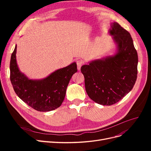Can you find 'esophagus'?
Returning a JSON list of instances; mask_svg holds the SVG:
<instances>
[{"instance_id": "esophagus-1", "label": "esophagus", "mask_w": 151, "mask_h": 151, "mask_svg": "<svg viewBox=\"0 0 151 151\" xmlns=\"http://www.w3.org/2000/svg\"><path fill=\"white\" fill-rule=\"evenodd\" d=\"M84 64V62L81 60H79L77 61V69L80 70L81 66Z\"/></svg>"}]
</instances>
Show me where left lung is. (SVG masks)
<instances>
[{
    "label": "left lung",
    "instance_id": "left-lung-1",
    "mask_svg": "<svg viewBox=\"0 0 151 151\" xmlns=\"http://www.w3.org/2000/svg\"><path fill=\"white\" fill-rule=\"evenodd\" d=\"M109 34L116 44L115 53L91 61L81 68L89 97L106 106L118 102L132 89L138 64L137 53L129 32L114 22Z\"/></svg>",
    "mask_w": 151,
    "mask_h": 151
}]
</instances>
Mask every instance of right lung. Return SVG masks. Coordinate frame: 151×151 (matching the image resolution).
<instances>
[{"label":"right lung","mask_w":151,"mask_h":151,"mask_svg":"<svg viewBox=\"0 0 151 151\" xmlns=\"http://www.w3.org/2000/svg\"><path fill=\"white\" fill-rule=\"evenodd\" d=\"M16 50L17 45L11 55L10 79L17 96L38 111H50L60 107L71 77L77 71L76 63L58 69L45 78L29 79L18 67Z\"/></svg>","instance_id":"right-lung-1"}]
</instances>
